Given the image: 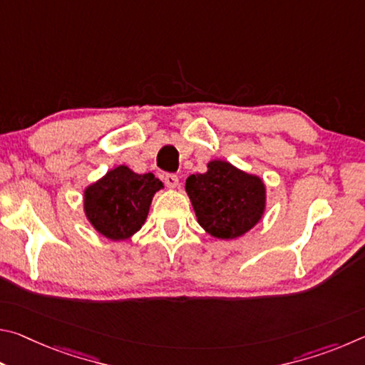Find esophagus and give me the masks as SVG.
Returning <instances> with one entry per match:
<instances>
[{
  "instance_id": "34e87169",
  "label": "esophagus",
  "mask_w": 365,
  "mask_h": 365,
  "mask_svg": "<svg viewBox=\"0 0 365 365\" xmlns=\"http://www.w3.org/2000/svg\"><path fill=\"white\" fill-rule=\"evenodd\" d=\"M164 182H165V185H168L169 188H177L178 177L175 174H165L164 175Z\"/></svg>"
}]
</instances>
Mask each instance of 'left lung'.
Masks as SVG:
<instances>
[{
    "label": "left lung",
    "mask_w": 365,
    "mask_h": 365,
    "mask_svg": "<svg viewBox=\"0 0 365 365\" xmlns=\"http://www.w3.org/2000/svg\"><path fill=\"white\" fill-rule=\"evenodd\" d=\"M185 190L197 224L214 238L242 237L262 219L265 211L264 182L227 160H211L205 174L187 178Z\"/></svg>",
    "instance_id": "left-lung-1"
}]
</instances>
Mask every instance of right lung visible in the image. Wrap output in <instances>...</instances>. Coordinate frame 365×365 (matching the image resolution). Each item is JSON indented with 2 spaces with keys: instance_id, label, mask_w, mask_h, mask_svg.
Returning <instances> with one entry per match:
<instances>
[{
  "instance_id": "add662e5",
  "label": "right lung",
  "mask_w": 365,
  "mask_h": 365,
  "mask_svg": "<svg viewBox=\"0 0 365 365\" xmlns=\"http://www.w3.org/2000/svg\"><path fill=\"white\" fill-rule=\"evenodd\" d=\"M160 188L163 182L151 172L135 174L127 165H119L85 188L83 211L98 233L120 242L145 224L153 196Z\"/></svg>"
}]
</instances>
